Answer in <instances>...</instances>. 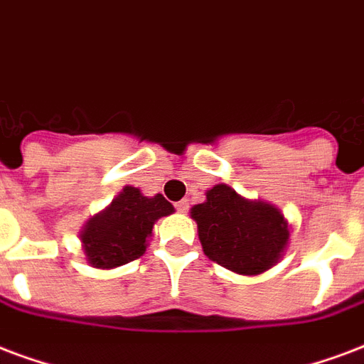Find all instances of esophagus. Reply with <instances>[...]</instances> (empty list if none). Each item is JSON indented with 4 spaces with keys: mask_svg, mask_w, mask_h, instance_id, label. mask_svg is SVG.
Listing matches in <instances>:
<instances>
[{
    "mask_svg": "<svg viewBox=\"0 0 364 364\" xmlns=\"http://www.w3.org/2000/svg\"><path fill=\"white\" fill-rule=\"evenodd\" d=\"M188 209H190V203H188V199H182V201H178V203H176V211L186 213Z\"/></svg>",
    "mask_w": 364,
    "mask_h": 364,
    "instance_id": "34e87169",
    "label": "esophagus"
}]
</instances>
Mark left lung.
Returning a JSON list of instances; mask_svg holds the SVG:
<instances>
[{
    "label": "left lung",
    "instance_id": "8db88e82",
    "mask_svg": "<svg viewBox=\"0 0 364 364\" xmlns=\"http://www.w3.org/2000/svg\"><path fill=\"white\" fill-rule=\"evenodd\" d=\"M205 196L203 203L192 207L205 255L245 276L261 274L278 263L289 240L288 220L278 207L242 198L226 184Z\"/></svg>",
    "mask_w": 364,
    "mask_h": 364
}]
</instances>
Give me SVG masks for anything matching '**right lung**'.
<instances>
[{"label":"right lung","mask_w":364,"mask_h":364,"mask_svg":"<svg viewBox=\"0 0 364 364\" xmlns=\"http://www.w3.org/2000/svg\"><path fill=\"white\" fill-rule=\"evenodd\" d=\"M174 211L161 193L147 198L124 186L109 207L84 224L80 242L86 261L95 269H114L146 253L153 224Z\"/></svg>","instance_id":"obj_1"}]
</instances>
